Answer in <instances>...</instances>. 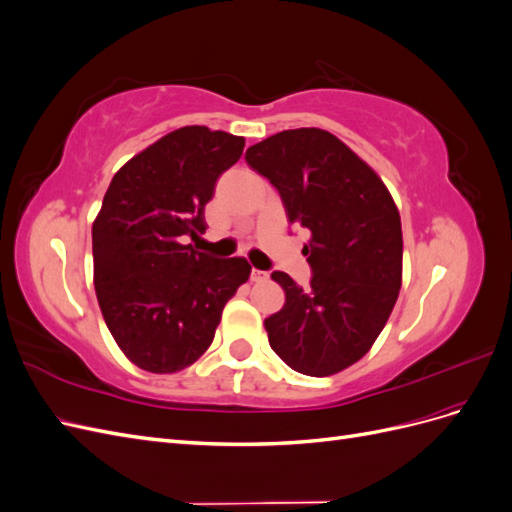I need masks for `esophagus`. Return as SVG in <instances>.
Segmentation results:
<instances>
[{"label":"esophagus","instance_id":"obj_1","mask_svg":"<svg viewBox=\"0 0 512 512\" xmlns=\"http://www.w3.org/2000/svg\"><path fill=\"white\" fill-rule=\"evenodd\" d=\"M269 280V273L265 271H258V269H252V282H267Z\"/></svg>","mask_w":512,"mask_h":512}]
</instances>
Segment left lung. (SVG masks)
<instances>
[{
	"mask_svg": "<svg viewBox=\"0 0 512 512\" xmlns=\"http://www.w3.org/2000/svg\"><path fill=\"white\" fill-rule=\"evenodd\" d=\"M245 160L280 192L290 224L309 230V286L271 273L286 303L265 320L269 344L299 374L333 376L369 352L399 297V209L376 170L327 130L277 132Z\"/></svg>",
	"mask_w": 512,
	"mask_h": 512,
	"instance_id": "1",
	"label": "left lung"
}]
</instances>
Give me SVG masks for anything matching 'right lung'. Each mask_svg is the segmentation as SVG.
I'll list each match as a JSON object with an SVG mask.
<instances>
[{"label": "right lung", "mask_w": 512, "mask_h": 512, "mask_svg": "<svg viewBox=\"0 0 512 512\" xmlns=\"http://www.w3.org/2000/svg\"><path fill=\"white\" fill-rule=\"evenodd\" d=\"M243 136L185 126L136 153L104 194L91 226L94 286L108 331L151 374H175L211 346L224 305L250 280L245 258H209L185 239L207 230L215 181Z\"/></svg>", "instance_id": "1"}]
</instances>
